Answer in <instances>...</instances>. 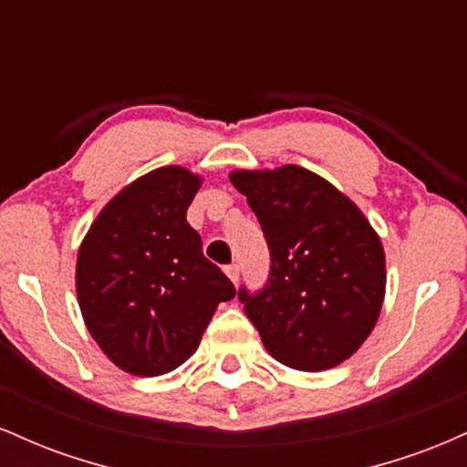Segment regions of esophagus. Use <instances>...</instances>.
<instances>
[{"instance_id": "34e87169", "label": "esophagus", "mask_w": 467, "mask_h": 467, "mask_svg": "<svg viewBox=\"0 0 467 467\" xmlns=\"http://www.w3.org/2000/svg\"><path fill=\"white\" fill-rule=\"evenodd\" d=\"M226 276L234 283V285H237V281H239V265H228L226 267Z\"/></svg>"}]
</instances>
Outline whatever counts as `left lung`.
I'll return each instance as SVG.
<instances>
[{
    "instance_id": "8db88e82",
    "label": "left lung",
    "mask_w": 467,
    "mask_h": 467,
    "mask_svg": "<svg viewBox=\"0 0 467 467\" xmlns=\"http://www.w3.org/2000/svg\"><path fill=\"white\" fill-rule=\"evenodd\" d=\"M228 178L248 197L270 245L264 292L239 289L265 349L298 371L349 360L371 336L387 294V256L371 222L303 166L234 169Z\"/></svg>"
}]
</instances>
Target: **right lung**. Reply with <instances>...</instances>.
<instances>
[{"label":"right lung","instance_id":"right-lung-1","mask_svg":"<svg viewBox=\"0 0 467 467\" xmlns=\"http://www.w3.org/2000/svg\"><path fill=\"white\" fill-rule=\"evenodd\" d=\"M203 178L149 171L118 191L80 241L77 298L85 327L122 371L155 378L200 347L217 305L234 296L186 222Z\"/></svg>","mask_w":467,"mask_h":467}]
</instances>
